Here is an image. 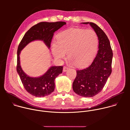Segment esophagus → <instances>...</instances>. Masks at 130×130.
I'll return each mask as SVG.
<instances>
[{
    "label": "esophagus",
    "mask_w": 130,
    "mask_h": 130,
    "mask_svg": "<svg viewBox=\"0 0 130 130\" xmlns=\"http://www.w3.org/2000/svg\"><path fill=\"white\" fill-rule=\"evenodd\" d=\"M68 69H69V68H68V67L65 66V67H64V68H63V71H64V72H66V71H67Z\"/></svg>",
    "instance_id": "34e87169"
}]
</instances>
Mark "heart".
Wrapping results in <instances>:
<instances>
[{"mask_svg":"<svg viewBox=\"0 0 130 130\" xmlns=\"http://www.w3.org/2000/svg\"><path fill=\"white\" fill-rule=\"evenodd\" d=\"M99 41L92 30L75 29L64 31L58 36L57 42L52 44L53 57L61 60L68 53V59L77 67H83L91 63L96 57Z\"/></svg>","mask_w":130,"mask_h":130,"instance_id":"obj_1","label":"heart"}]
</instances>
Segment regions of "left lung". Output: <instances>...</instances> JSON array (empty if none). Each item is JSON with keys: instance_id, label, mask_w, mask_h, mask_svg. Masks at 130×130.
Listing matches in <instances>:
<instances>
[{"instance_id": "8db88e82", "label": "left lung", "mask_w": 130, "mask_h": 130, "mask_svg": "<svg viewBox=\"0 0 130 130\" xmlns=\"http://www.w3.org/2000/svg\"><path fill=\"white\" fill-rule=\"evenodd\" d=\"M89 25L96 33L99 50L95 59L87 67L77 70L72 84L76 94L84 97H92L102 90L112 72L113 51L109 41L103 31L93 23H82Z\"/></svg>"}]
</instances>
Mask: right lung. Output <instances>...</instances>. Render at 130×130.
<instances>
[{"instance_id": "right-lung-1", "label": "right lung", "mask_w": 130, "mask_h": 130, "mask_svg": "<svg viewBox=\"0 0 130 130\" xmlns=\"http://www.w3.org/2000/svg\"><path fill=\"white\" fill-rule=\"evenodd\" d=\"M66 24L64 22H41L36 24L25 33L18 47L17 72L25 89L35 97H45L52 93L55 88L54 80L60 73H62L63 66H51L44 75L40 77H30L25 73L21 67L20 57L21 51L28 44L34 41H43L48 49H50L54 33Z\"/></svg>"}]
</instances>
